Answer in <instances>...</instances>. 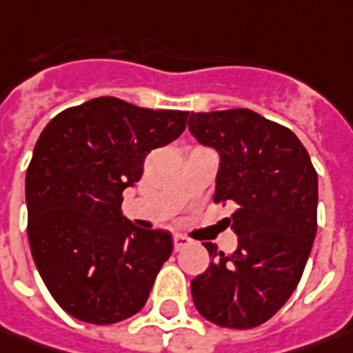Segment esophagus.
Instances as JSON below:
<instances>
[{
  "label": "esophagus",
  "mask_w": 353,
  "mask_h": 353,
  "mask_svg": "<svg viewBox=\"0 0 353 353\" xmlns=\"http://www.w3.org/2000/svg\"><path fill=\"white\" fill-rule=\"evenodd\" d=\"M188 246H189L188 238L179 236V234H177V236H174V250H176V252H181V250L188 248Z\"/></svg>",
  "instance_id": "34e87169"
}]
</instances>
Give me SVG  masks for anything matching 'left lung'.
Wrapping results in <instances>:
<instances>
[{
	"label": "left lung",
	"mask_w": 353,
	"mask_h": 353,
	"mask_svg": "<svg viewBox=\"0 0 353 353\" xmlns=\"http://www.w3.org/2000/svg\"><path fill=\"white\" fill-rule=\"evenodd\" d=\"M189 130L221 154L214 203H232L238 248L209 250L191 281L201 316L248 330L270 321L295 291L316 236L319 176L307 148L283 125L250 109L189 115Z\"/></svg>",
	"instance_id": "obj_1"
}]
</instances>
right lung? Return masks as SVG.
Returning a JSON list of instances; mask_svg holds the SVG:
<instances>
[{
    "mask_svg": "<svg viewBox=\"0 0 353 353\" xmlns=\"http://www.w3.org/2000/svg\"><path fill=\"white\" fill-rule=\"evenodd\" d=\"M188 111L97 97L44 127L27 168V236L44 285L70 316L115 324L137 314L174 242L121 214L146 156L176 140Z\"/></svg>",
    "mask_w": 353,
    "mask_h": 353,
    "instance_id": "add662e5",
    "label": "right lung"
}]
</instances>
